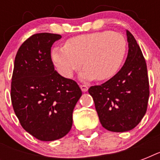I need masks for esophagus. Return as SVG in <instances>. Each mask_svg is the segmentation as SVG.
Listing matches in <instances>:
<instances>
[{
	"label": "esophagus",
	"instance_id": "1",
	"mask_svg": "<svg viewBox=\"0 0 160 160\" xmlns=\"http://www.w3.org/2000/svg\"><path fill=\"white\" fill-rule=\"evenodd\" d=\"M80 89H81V90H82L83 92H86V91L88 90V89H89L87 85H80Z\"/></svg>",
	"mask_w": 160,
	"mask_h": 160
}]
</instances>
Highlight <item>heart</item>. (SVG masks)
Wrapping results in <instances>:
<instances>
[{
  "label": "heart",
  "instance_id": "heart-1",
  "mask_svg": "<svg viewBox=\"0 0 160 160\" xmlns=\"http://www.w3.org/2000/svg\"><path fill=\"white\" fill-rule=\"evenodd\" d=\"M127 41L122 34L110 31L82 34L68 39L65 46L51 51V60L58 72L72 78L82 65V80H105L113 77L123 65Z\"/></svg>",
  "mask_w": 160,
  "mask_h": 160
}]
</instances>
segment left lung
<instances>
[{
	"label": "left lung",
	"instance_id": "obj_1",
	"mask_svg": "<svg viewBox=\"0 0 160 160\" xmlns=\"http://www.w3.org/2000/svg\"><path fill=\"white\" fill-rule=\"evenodd\" d=\"M129 51L123 67L89 93L102 126L112 132L133 129L146 113L149 96L147 65L134 36L126 31Z\"/></svg>",
	"mask_w": 160,
	"mask_h": 160
}]
</instances>
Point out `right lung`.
<instances>
[{
    "label": "right lung",
    "mask_w": 160,
    "mask_h": 160,
    "mask_svg": "<svg viewBox=\"0 0 160 160\" xmlns=\"http://www.w3.org/2000/svg\"><path fill=\"white\" fill-rule=\"evenodd\" d=\"M60 38L57 34H35L19 48L14 63V111L23 129L41 141H53L69 133L73 110L82 95L77 83L55 70L51 50Z\"/></svg>",
    "instance_id": "right-lung-1"
}]
</instances>
